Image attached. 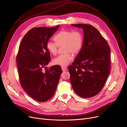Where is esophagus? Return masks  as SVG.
<instances>
[{
  "label": "esophagus",
  "instance_id": "esophagus-1",
  "mask_svg": "<svg viewBox=\"0 0 127 127\" xmlns=\"http://www.w3.org/2000/svg\"><path fill=\"white\" fill-rule=\"evenodd\" d=\"M62 70L63 71H67V67L65 66H62Z\"/></svg>",
  "mask_w": 127,
  "mask_h": 127
}]
</instances>
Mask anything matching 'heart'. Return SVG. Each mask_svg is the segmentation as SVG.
<instances>
[{
	"instance_id": "obj_1",
	"label": "heart",
	"mask_w": 127,
	"mask_h": 127,
	"mask_svg": "<svg viewBox=\"0 0 127 127\" xmlns=\"http://www.w3.org/2000/svg\"><path fill=\"white\" fill-rule=\"evenodd\" d=\"M55 42L48 41L46 43V48L52 55H55L57 53L58 47L63 46V52L53 60V64L60 66H65L73 60V56L78 54L82 49L84 43V36L79 31L63 30L57 33L54 37Z\"/></svg>"
}]
</instances>
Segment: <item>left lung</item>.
<instances>
[{"label": "left lung", "mask_w": 127, "mask_h": 127, "mask_svg": "<svg viewBox=\"0 0 127 127\" xmlns=\"http://www.w3.org/2000/svg\"><path fill=\"white\" fill-rule=\"evenodd\" d=\"M82 28L84 43L80 52L68 67L70 82L76 94L83 98L97 95L110 74L111 50L97 29L89 24H72Z\"/></svg>", "instance_id": "8db88e82"}]
</instances>
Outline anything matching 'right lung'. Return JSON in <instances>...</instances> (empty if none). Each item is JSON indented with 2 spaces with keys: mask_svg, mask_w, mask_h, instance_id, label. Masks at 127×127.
Segmentation results:
<instances>
[{
  "mask_svg": "<svg viewBox=\"0 0 127 127\" xmlns=\"http://www.w3.org/2000/svg\"><path fill=\"white\" fill-rule=\"evenodd\" d=\"M59 27L32 29L19 46L16 63L20 84L29 95L39 102H45L53 96L62 72L59 65L42 72L50 61L46 43Z\"/></svg>",
  "mask_w": 127,
  "mask_h": 127,
  "instance_id": "right-lung-1",
  "label": "right lung"
}]
</instances>
